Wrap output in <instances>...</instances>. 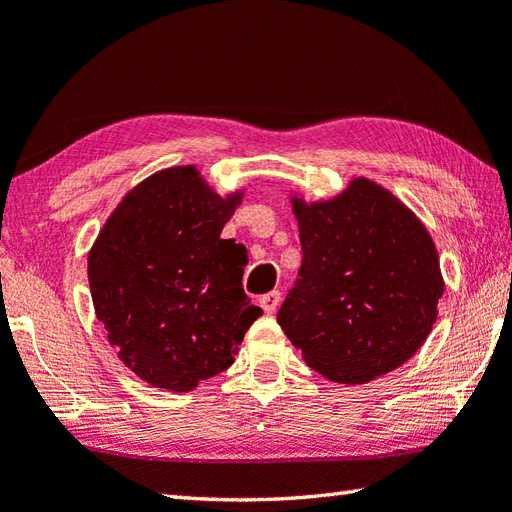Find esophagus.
Instances as JSON below:
<instances>
[{
  "mask_svg": "<svg viewBox=\"0 0 512 512\" xmlns=\"http://www.w3.org/2000/svg\"><path fill=\"white\" fill-rule=\"evenodd\" d=\"M280 300H282V293L280 291H271L259 297V304H262V309L266 313H275L277 306H280Z\"/></svg>",
  "mask_w": 512,
  "mask_h": 512,
  "instance_id": "1",
  "label": "esophagus"
}]
</instances>
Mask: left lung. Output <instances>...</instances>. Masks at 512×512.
<instances>
[{
  "instance_id": "left-lung-1",
  "label": "left lung",
  "mask_w": 512,
  "mask_h": 512,
  "mask_svg": "<svg viewBox=\"0 0 512 512\" xmlns=\"http://www.w3.org/2000/svg\"><path fill=\"white\" fill-rule=\"evenodd\" d=\"M302 266L277 324L306 365L362 385L430 336L443 277L430 232L392 192L353 179L336 199H293Z\"/></svg>"
}]
</instances>
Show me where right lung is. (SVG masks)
<instances>
[{"instance_id":"add662e5","label":"right lung","mask_w":512,"mask_h":512,"mask_svg":"<svg viewBox=\"0 0 512 512\" xmlns=\"http://www.w3.org/2000/svg\"><path fill=\"white\" fill-rule=\"evenodd\" d=\"M239 201L212 192L194 165L170 167L120 201L91 248L98 320L154 387L190 392L226 371L262 315L241 286L246 250L221 239Z\"/></svg>"}]
</instances>
